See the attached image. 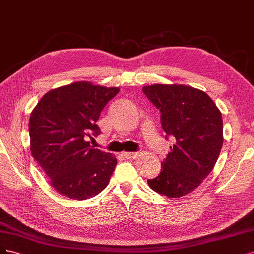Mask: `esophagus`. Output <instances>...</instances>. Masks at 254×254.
Returning a JSON list of instances; mask_svg holds the SVG:
<instances>
[{
	"label": "esophagus",
	"instance_id": "obj_1",
	"mask_svg": "<svg viewBox=\"0 0 254 254\" xmlns=\"http://www.w3.org/2000/svg\"><path fill=\"white\" fill-rule=\"evenodd\" d=\"M124 156L127 159H136L139 156V152H125Z\"/></svg>",
	"mask_w": 254,
	"mask_h": 254
}]
</instances>
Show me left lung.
I'll return each instance as SVG.
<instances>
[{
    "label": "left lung",
    "mask_w": 254,
    "mask_h": 254,
    "mask_svg": "<svg viewBox=\"0 0 254 254\" xmlns=\"http://www.w3.org/2000/svg\"><path fill=\"white\" fill-rule=\"evenodd\" d=\"M142 91L161 113L166 139L175 138L159 175L148 179V185L169 198L182 197L194 191L215 166L224 142L222 114L206 93L192 86L153 84Z\"/></svg>",
    "instance_id": "obj_1"
}]
</instances>
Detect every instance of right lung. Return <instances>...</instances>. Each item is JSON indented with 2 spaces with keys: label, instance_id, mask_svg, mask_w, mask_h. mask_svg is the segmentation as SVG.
Masks as SVG:
<instances>
[{
  "label": "right lung",
  "instance_id": "1",
  "mask_svg": "<svg viewBox=\"0 0 254 254\" xmlns=\"http://www.w3.org/2000/svg\"><path fill=\"white\" fill-rule=\"evenodd\" d=\"M119 91L78 81L46 93L31 112V155L65 197L84 200L109 185L117 159L95 149L88 139L100 134V113Z\"/></svg>",
  "mask_w": 254,
  "mask_h": 254
}]
</instances>
